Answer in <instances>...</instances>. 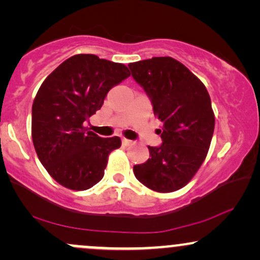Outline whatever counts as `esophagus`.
Wrapping results in <instances>:
<instances>
[{
	"label": "esophagus",
	"instance_id": "esophagus-1",
	"mask_svg": "<svg viewBox=\"0 0 260 260\" xmlns=\"http://www.w3.org/2000/svg\"><path fill=\"white\" fill-rule=\"evenodd\" d=\"M122 144L126 145V147H128V145H132L133 142H132V140H129V139L123 138V139H122Z\"/></svg>",
	"mask_w": 260,
	"mask_h": 260
}]
</instances>
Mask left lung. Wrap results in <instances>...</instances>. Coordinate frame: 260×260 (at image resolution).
Returning a JSON list of instances; mask_svg holds the SVG:
<instances>
[{
    "instance_id": "obj_1",
    "label": "left lung",
    "mask_w": 260,
    "mask_h": 260,
    "mask_svg": "<svg viewBox=\"0 0 260 260\" xmlns=\"http://www.w3.org/2000/svg\"><path fill=\"white\" fill-rule=\"evenodd\" d=\"M128 67L162 122V144L148 147L150 157L134 166V176L156 192H175L192 180L207 157L215 127L210 96L201 79L172 57H153Z\"/></svg>"
}]
</instances>
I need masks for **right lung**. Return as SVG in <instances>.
<instances>
[{
	"mask_svg": "<svg viewBox=\"0 0 260 260\" xmlns=\"http://www.w3.org/2000/svg\"><path fill=\"white\" fill-rule=\"evenodd\" d=\"M131 76L122 63L80 53L66 59L39 88L31 109V138L39 160L57 183L85 190L104 177L118 137L101 138L84 122L107 92Z\"/></svg>",
	"mask_w": 260,
	"mask_h": 260,
	"instance_id": "right-lung-1",
	"label": "right lung"
}]
</instances>
